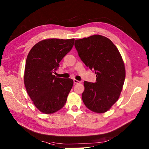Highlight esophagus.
Masks as SVG:
<instances>
[{
	"label": "esophagus",
	"instance_id": "34e87169",
	"mask_svg": "<svg viewBox=\"0 0 149 149\" xmlns=\"http://www.w3.org/2000/svg\"><path fill=\"white\" fill-rule=\"evenodd\" d=\"M74 83L75 84H79V83H81V81H77V79H74Z\"/></svg>",
	"mask_w": 149,
	"mask_h": 149
}]
</instances>
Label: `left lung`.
I'll return each instance as SVG.
<instances>
[{
  "label": "left lung",
  "instance_id": "8db88e82",
  "mask_svg": "<svg viewBox=\"0 0 149 149\" xmlns=\"http://www.w3.org/2000/svg\"><path fill=\"white\" fill-rule=\"evenodd\" d=\"M75 47L97 77L95 83L84 82V105L93 112L105 113L118 100L124 83L125 69L121 54L111 41L99 34L76 40Z\"/></svg>",
  "mask_w": 149,
  "mask_h": 149
}]
</instances>
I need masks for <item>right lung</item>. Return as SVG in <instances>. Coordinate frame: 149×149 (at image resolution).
I'll list each match as a JSON object with an SVG mask.
<instances>
[{
  "instance_id": "1",
  "label": "right lung",
  "mask_w": 149,
  "mask_h": 149,
  "mask_svg": "<svg viewBox=\"0 0 149 149\" xmlns=\"http://www.w3.org/2000/svg\"><path fill=\"white\" fill-rule=\"evenodd\" d=\"M75 40L50 38L40 41L28 54L24 72L27 92L39 111L52 114L65 106L74 81L53 75L74 46Z\"/></svg>"
}]
</instances>
